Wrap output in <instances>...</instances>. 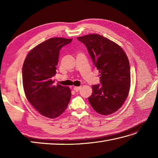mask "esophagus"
Masks as SVG:
<instances>
[{"mask_svg": "<svg viewBox=\"0 0 158 158\" xmlns=\"http://www.w3.org/2000/svg\"><path fill=\"white\" fill-rule=\"evenodd\" d=\"M81 86H79V87H77V86H75L73 88V89H74V90H75V92H79L80 89H81Z\"/></svg>", "mask_w": 158, "mask_h": 158, "instance_id": "obj_1", "label": "esophagus"}]
</instances>
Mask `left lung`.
Masks as SVG:
<instances>
[{
    "instance_id": "1",
    "label": "left lung",
    "mask_w": 158,
    "mask_h": 158,
    "mask_svg": "<svg viewBox=\"0 0 158 158\" xmlns=\"http://www.w3.org/2000/svg\"><path fill=\"white\" fill-rule=\"evenodd\" d=\"M77 39L86 46L100 73L102 85H92V94L88 98L90 105L100 115L116 112L125 102L130 88V66L125 52L100 35H85Z\"/></svg>"
}]
</instances>
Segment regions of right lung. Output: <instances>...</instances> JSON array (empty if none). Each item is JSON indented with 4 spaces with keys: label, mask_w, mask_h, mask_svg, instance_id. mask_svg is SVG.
Returning a JSON list of instances; mask_svg holds the SVG:
<instances>
[{
    "label": "right lung",
    "mask_w": 158,
    "mask_h": 158,
    "mask_svg": "<svg viewBox=\"0 0 158 158\" xmlns=\"http://www.w3.org/2000/svg\"><path fill=\"white\" fill-rule=\"evenodd\" d=\"M72 39L51 38L31 50L22 67V82L26 98L33 107L48 118L64 112L71 97L69 87L53 84L60 50Z\"/></svg>",
    "instance_id": "add662e5"
}]
</instances>
